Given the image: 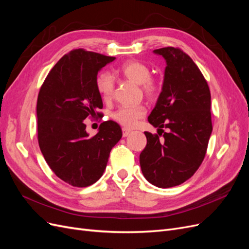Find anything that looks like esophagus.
<instances>
[{
    "label": "esophagus",
    "instance_id": "1",
    "mask_svg": "<svg viewBox=\"0 0 249 249\" xmlns=\"http://www.w3.org/2000/svg\"><path fill=\"white\" fill-rule=\"evenodd\" d=\"M132 133V131L131 130H129V129H125V127H124L123 129V137H126V136H129V135Z\"/></svg>",
    "mask_w": 249,
    "mask_h": 249
}]
</instances>
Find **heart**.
Here are the masks:
<instances>
[{"mask_svg": "<svg viewBox=\"0 0 249 249\" xmlns=\"http://www.w3.org/2000/svg\"><path fill=\"white\" fill-rule=\"evenodd\" d=\"M117 72L124 78L140 85L143 92L146 96L155 97L159 91V86L157 83L150 78V70L144 63L136 61V60H130L120 65ZM95 87L97 92L100 93L104 101H109L113 92H114V81L107 72H101L95 78ZM145 108L137 105V106H122L116 111L113 112L112 118L116 123L125 127H132L137 123V120L144 116Z\"/></svg>", "mask_w": 249, "mask_h": 249, "instance_id": "1", "label": "heart"}]
</instances>
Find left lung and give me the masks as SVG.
Returning a JSON list of instances; mask_svg holds the SVG:
<instances>
[{"label":"left lung","mask_w":249,"mask_h":249,"mask_svg":"<svg viewBox=\"0 0 249 249\" xmlns=\"http://www.w3.org/2000/svg\"><path fill=\"white\" fill-rule=\"evenodd\" d=\"M166 67L162 91L148 123L163 131L144 132L147 143L140 154L143 176L159 188L184 183L198 169L212 133L211 93L206 79L193 60L178 48L154 51Z\"/></svg>","instance_id":"1"}]
</instances>
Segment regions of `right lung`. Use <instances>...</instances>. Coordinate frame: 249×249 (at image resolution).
<instances>
[{
    "mask_svg": "<svg viewBox=\"0 0 249 249\" xmlns=\"http://www.w3.org/2000/svg\"><path fill=\"white\" fill-rule=\"evenodd\" d=\"M109 57L83 49L71 51L53 67L37 99V133L41 153L55 175L73 187L94 184L106 169L112 147L123 136L118 124H101L89 137L84 119L101 116L95 78Z\"/></svg>",
    "mask_w": 249,
    "mask_h": 249,
    "instance_id": "obj_1",
    "label": "right lung"
}]
</instances>
